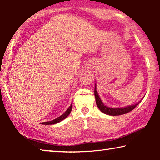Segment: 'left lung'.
Returning <instances> with one entry per match:
<instances>
[{"label": "left lung", "mask_w": 160, "mask_h": 160, "mask_svg": "<svg viewBox=\"0 0 160 160\" xmlns=\"http://www.w3.org/2000/svg\"><path fill=\"white\" fill-rule=\"evenodd\" d=\"M94 95H95L96 98V103L98 109H100L101 112H102L103 113L106 114H108V115H112V116H118V115H122V114H124L126 113H128L130 111H132V109H134L135 108L137 107V105L138 104V103H135V104L132 105H129L127 106V107H122V108H112L107 107L103 104L102 101L101 100V98L98 96V94L96 91V85L95 83V90H94Z\"/></svg>", "instance_id": "obj_1"}]
</instances>
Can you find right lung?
<instances>
[{"label":"right lung","mask_w":160,"mask_h":160,"mask_svg":"<svg viewBox=\"0 0 160 160\" xmlns=\"http://www.w3.org/2000/svg\"><path fill=\"white\" fill-rule=\"evenodd\" d=\"M72 104L70 105V107H69L68 109H67V111L65 112L64 114H62V115H61L60 117H58V118H56L55 120H53L51 121H48V122H42L41 124L42 125H53V124H56V123H58V122H61L62 120H64V119L66 118L69 114H70V112L72 111Z\"/></svg>","instance_id":"obj_1"}]
</instances>
